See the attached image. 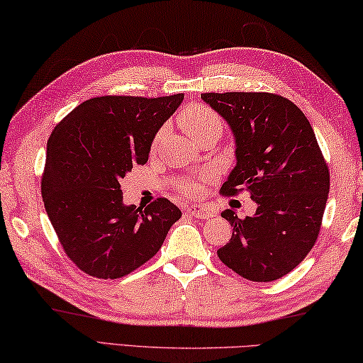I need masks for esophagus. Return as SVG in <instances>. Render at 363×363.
<instances>
[{"instance_id":"esophagus-1","label":"esophagus","mask_w":363,"mask_h":363,"mask_svg":"<svg viewBox=\"0 0 363 363\" xmlns=\"http://www.w3.org/2000/svg\"><path fill=\"white\" fill-rule=\"evenodd\" d=\"M186 211L196 218H209L213 216V212L211 209H207L206 206H189Z\"/></svg>"}]
</instances>
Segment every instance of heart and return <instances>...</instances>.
Masks as SVG:
<instances>
[{
	"mask_svg": "<svg viewBox=\"0 0 363 363\" xmlns=\"http://www.w3.org/2000/svg\"><path fill=\"white\" fill-rule=\"evenodd\" d=\"M178 123H180V127L185 130L194 141H198L203 138V136H207L211 133H222L223 128L220 116L204 104H191L183 109L180 114H178ZM162 135L164 128H160L156 138H154V143H157ZM183 191L186 194L196 196L199 193V186L194 185V183H189V185L183 186Z\"/></svg>",
	"mask_w": 363,
	"mask_h": 363,
	"instance_id": "obj_1",
	"label": "heart"
}]
</instances>
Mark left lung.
<instances>
[{"mask_svg":"<svg viewBox=\"0 0 363 363\" xmlns=\"http://www.w3.org/2000/svg\"><path fill=\"white\" fill-rule=\"evenodd\" d=\"M233 130L236 167L223 196L242 189L252 217L227 209L233 235L218 259L251 281H273L296 269L315 245L330 191V169L311 122L288 98L265 91L201 94Z\"/></svg>","mask_w":363,"mask_h":363,"instance_id":"obj_1","label":"left lung"}]
</instances>
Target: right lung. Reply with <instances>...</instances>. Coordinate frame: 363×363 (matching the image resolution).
I'll list each match as a JSON object with an SVG mask.
<instances>
[{
	"label": "right lung",
	"mask_w": 363,
	"mask_h": 363,
	"mask_svg": "<svg viewBox=\"0 0 363 363\" xmlns=\"http://www.w3.org/2000/svg\"><path fill=\"white\" fill-rule=\"evenodd\" d=\"M183 98H91L52 130L41 196L64 252L86 275L116 280L140 269L182 217L167 198L123 206L121 180L147 162L154 135Z\"/></svg>",
	"instance_id": "1"
}]
</instances>
